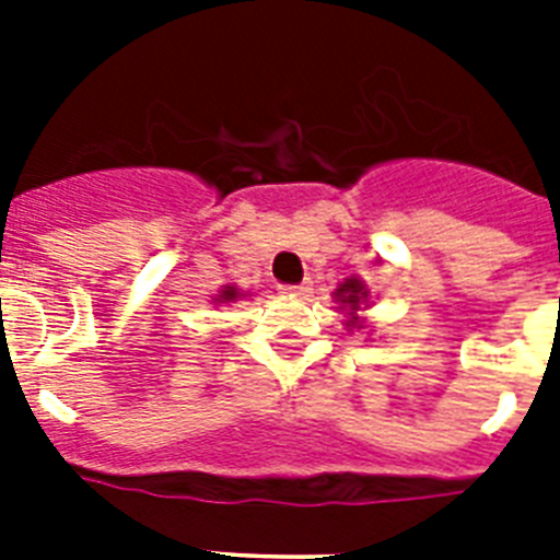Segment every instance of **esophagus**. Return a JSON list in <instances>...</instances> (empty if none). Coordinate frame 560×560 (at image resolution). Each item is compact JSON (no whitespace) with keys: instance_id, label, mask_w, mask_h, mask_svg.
<instances>
[{"instance_id":"1","label":"esophagus","mask_w":560,"mask_h":560,"mask_svg":"<svg viewBox=\"0 0 560 560\" xmlns=\"http://www.w3.org/2000/svg\"><path fill=\"white\" fill-rule=\"evenodd\" d=\"M311 291L308 283H300V285H280V294L285 296H305Z\"/></svg>"}]
</instances>
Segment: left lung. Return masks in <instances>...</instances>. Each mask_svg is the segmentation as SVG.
Here are the masks:
<instances>
[{"label":"left lung","mask_w":560,"mask_h":560,"mask_svg":"<svg viewBox=\"0 0 560 560\" xmlns=\"http://www.w3.org/2000/svg\"><path fill=\"white\" fill-rule=\"evenodd\" d=\"M334 296H336V303L341 305V311L348 314V323L345 325H348V328H364V325H361L359 311L368 305V296H370L368 285L361 283L359 277H348V280L334 291Z\"/></svg>","instance_id":"1"}]
</instances>
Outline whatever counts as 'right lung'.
Instances as JSON below:
<instances>
[{"mask_svg": "<svg viewBox=\"0 0 560 560\" xmlns=\"http://www.w3.org/2000/svg\"><path fill=\"white\" fill-rule=\"evenodd\" d=\"M237 296H241V291H237L235 285H224L219 294L212 296V303H232V300H237Z\"/></svg>", "mask_w": 560, "mask_h": 560, "instance_id": "obj_1", "label": "right lung"}]
</instances>
